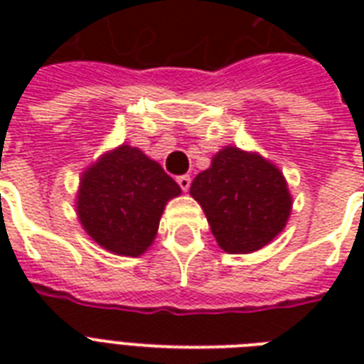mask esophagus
I'll return each instance as SVG.
<instances>
[{"mask_svg": "<svg viewBox=\"0 0 364 364\" xmlns=\"http://www.w3.org/2000/svg\"><path fill=\"white\" fill-rule=\"evenodd\" d=\"M177 183H179V187L183 191H188V187H191V176H179L177 177Z\"/></svg>", "mask_w": 364, "mask_h": 364, "instance_id": "1", "label": "esophagus"}]
</instances>
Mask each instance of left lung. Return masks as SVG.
I'll use <instances>...</instances> for the list:
<instances>
[{"label": "left lung", "mask_w": 364, "mask_h": 364, "mask_svg": "<svg viewBox=\"0 0 364 364\" xmlns=\"http://www.w3.org/2000/svg\"><path fill=\"white\" fill-rule=\"evenodd\" d=\"M191 196L202 205L219 247L232 255L268 245L293 210L279 168L259 153L232 145L213 154L210 168L194 177Z\"/></svg>", "instance_id": "1"}]
</instances>
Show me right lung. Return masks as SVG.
<instances>
[{
    "label": "right lung",
    "instance_id": "1",
    "mask_svg": "<svg viewBox=\"0 0 364 364\" xmlns=\"http://www.w3.org/2000/svg\"><path fill=\"white\" fill-rule=\"evenodd\" d=\"M179 194V185L156 160L122 143L82 171L77 217L109 253L139 257L153 245L166 204Z\"/></svg>",
    "mask_w": 364,
    "mask_h": 364
}]
</instances>
